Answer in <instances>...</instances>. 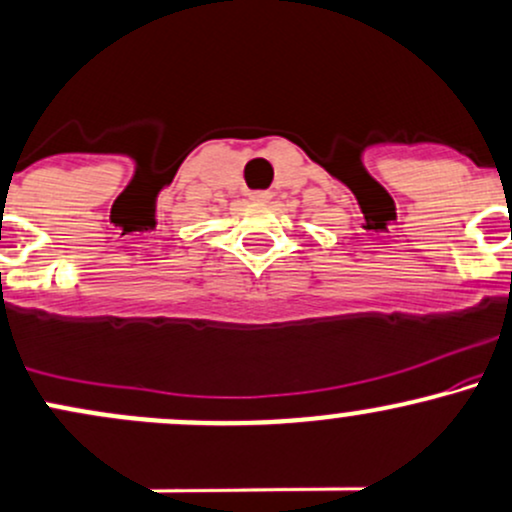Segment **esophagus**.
Returning a JSON list of instances; mask_svg holds the SVG:
<instances>
[{
    "label": "esophagus",
    "instance_id": "esophagus-1",
    "mask_svg": "<svg viewBox=\"0 0 512 512\" xmlns=\"http://www.w3.org/2000/svg\"><path fill=\"white\" fill-rule=\"evenodd\" d=\"M247 196H250L252 201H269L272 199V192H267V189H257V192H250Z\"/></svg>",
    "mask_w": 512,
    "mask_h": 512
}]
</instances>
